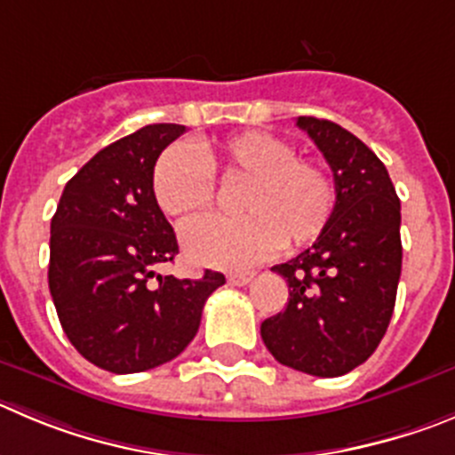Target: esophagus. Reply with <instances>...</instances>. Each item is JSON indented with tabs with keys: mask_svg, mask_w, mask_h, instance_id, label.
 Wrapping results in <instances>:
<instances>
[{
	"mask_svg": "<svg viewBox=\"0 0 455 455\" xmlns=\"http://www.w3.org/2000/svg\"><path fill=\"white\" fill-rule=\"evenodd\" d=\"M253 278L251 271H244V274H228L227 280H228V285H235V287H242V285H249Z\"/></svg>",
	"mask_w": 455,
	"mask_h": 455,
	"instance_id": "1",
	"label": "esophagus"
}]
</instances>
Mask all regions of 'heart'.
Wrapping results in <instances>:
<instances>
[{"label": "heart", "instance_id": "obj_1", "mask_svg": "<svg viewBox=\"0 0 455 455\" xmlns=\"http://www.w3.org/2000/svg\"><path fill=\"white\" fill-rule=\"evenodd\" d=\"M244 181L237 197L242 218L193 220L181 228L190 262L215 269H247L283 244L303 247L328 227L337 186L321 161L296 156L287 139L249 130L197 146H170L152 168V197L168 218L211 206L215 177Z\"/></svg>", "mask_w": 455, "mask_h": 455}]
</instances>
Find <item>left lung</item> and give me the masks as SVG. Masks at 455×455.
Segmentation results:
<instances>
[{"label": "left lung", "instance_id": "1", "mask_svg": "<svg viewBox=\"0 0 455 455\" xmlns=\"http://www.w3.org/2000/svg\"><path fill=\"white\" fill-rule=\"evenodd\" d=\"M332 168L337 204L312 247L271 267L290 303L260 325L275 362L314 377H339L377 350L402 274L400 197L363 141L325 118L299 116Z\"/></svg>", "mask_w": 455, "mask_h": 455}]
</instances>
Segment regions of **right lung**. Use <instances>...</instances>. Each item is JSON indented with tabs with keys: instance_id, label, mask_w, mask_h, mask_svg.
Masks as SVG:
<instances>
[{
	"instance_id": "1",
	"label": "right lung",
	"mask_w": 455,
	"mask_h": 455,
	"mask_svg": "<svg viewBox=\"0 0 455 455\" xmlns=\"http://www.w3.org/2000/svg\"><path fill=\"white\" fill-rule=\"evenodd\" d=\"M184 125L155 123L93 155L67 181L51 220L49 290L67 339L116 375L175 359L199 330L204 303L224 274H156L180 253L152 197V168Z\"/></svg>"
}]
</instances>
